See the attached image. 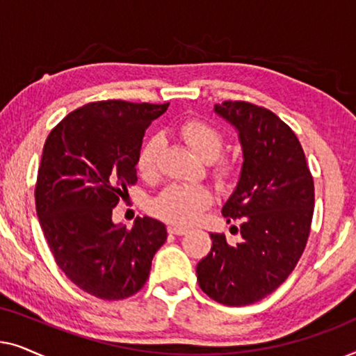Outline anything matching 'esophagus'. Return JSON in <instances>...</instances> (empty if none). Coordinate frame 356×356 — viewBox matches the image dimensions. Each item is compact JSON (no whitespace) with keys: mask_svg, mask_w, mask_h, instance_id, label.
I'll list each match as a JSON object with an SVG mask.
<instances>
[{"mask_svg":"<svg viewBox=\"0 0 356 356\" xmlns=\"http://www.w3.org/2000/svg\"><path fill=\"white\" fill-rule=\"evenodd\" d=\"M188 230L183 227H178V225H170L168 227V233H172V235H184Z\"/></svg>","mask_w":356,"mask_h":356,"instance_id":"1","label":"esophagus"}]
</instances>
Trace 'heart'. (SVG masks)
Masks as SVG:
<instances>
[{
	"instance_id": "obj_1",
	"label": "heart",
	"mask_w": 356,
	"mask_h": 356,
	"mask_svg": "<svg viewBox=\"0 0 356 356\" xmlns=\"http://www.w3.org/2000/svg\"><path fill=\"white\" fill-rule=\"evenodd\" d=\"M179 134L186 140L199 159L212 162V175L220 186H230L238 178L240 167L235 160L218 157L225 144L223 134L207 121L191 118L179 124ZM160 139L149 138L139 149L136 167L144 178H150L157 170ZM212 201V194L206 186L197 184H172L159 197L154 199L152 212L175 225H191Z\"/></svg>"
}]
</instances>
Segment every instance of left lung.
Instances as JSON below:
<instances>
[{
  "mask_svg": "<svg viewBox=\"0 0 356 356\" xmlns=\"http://www.w3.org/2000/svg\"><path fill=\"white\" fill-rule=\"evenodd\" d=\"M213 111L238 131L243 165L235 191L223 204L232 245L211 233L212 248L196 266L204 293L227 306H246L270 295L295 269L308 241L314 183L298 138L264 106L217 104Z\"/></svg>",
  "mask_w": 356,
  "mask_h": 356,
  "instance_id": "8db88e82",
  "label": "left lung"
}]
</instances>
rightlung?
<instances>
[{
    "instance_id": "add662e5",
    "label": "right lung",
    "mask_w": 356,
    "mask_h": 356,
    "mask_svg": "<svg viewBox=\"0 0 356 356\" xmlns=\"http://www.w3.org/2000/svg\"><path fill=\"white\" fill-rule=\"evenodd\" d=\"M170 104L92 102L63 118L43 145L35 207L56 264L72 284L102 300L138 293L167 228L138 217L116 225L111 211L138 181L145 129Z\"/></svg>"
}]
</instances>
